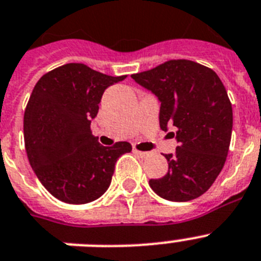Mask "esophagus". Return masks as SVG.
I'll use <instances>...</instances> for the list:
<instances>
[{"label": "esophagus", "instance_id": "esophagus-1", "mask_svg": "<svg viewBox=\"0 0 261 261\" xmlns=\"http://www.w3.org/2000/svg\"><path fill=\"white\" fill-rule=\"evenodd\" d=\"M133 153H135L136 155H139L140 158H145V157H148L149 155V153L148 152H141V150H137V149H133Z\"/></svg>", "mask_w": 261, "mask_h": 261}]
</instances>
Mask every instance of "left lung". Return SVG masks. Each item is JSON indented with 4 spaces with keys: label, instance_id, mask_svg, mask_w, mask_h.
Returning a JSON list of instances; mask_svg holds the SVG:
<instances>
[{
    "label": "left lung",
    "instance_id": "left-lung-1",
    "mask_svg": "<svg viewBox=\"0 0 261 261\" xmlns=\"http://www.w3.org/2000/svg\"><path fill=\"white\" fill-rule=\"evenodd\" d=\"M132 77L161 101L160 126L165 132L174 128L178 141L174 154H165L168 173L150 179V188L173 202L200 197L222 171L230 148L232 106L222 80L188 59L168 61Z\"/></svg>",
    "mask_w": 261,
    "mask_h": 261
}]
</instances>
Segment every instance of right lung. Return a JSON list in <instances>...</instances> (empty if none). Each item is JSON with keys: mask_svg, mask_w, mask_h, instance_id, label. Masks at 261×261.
Returning <instances> with one entry per match:
<instances>
[{"mask_svg": "<svg viewBox=\"0 0 261 261\" xmlns=\"http://www.w3.org/2000/svg\"><path fill=\"white\" fill-rule=\"evenodd\" d=\"M125 77L67 63L35 84L24 109V148L35 175L57 199L83 204L101 197L116 161L132 150L126 141L100 145L91 130L104 91Z\"/></svg>", "mask_w": 261, "mask_h": 261, "instance_id": "right-lung-1", "label": "right lung"}]
</instances>
